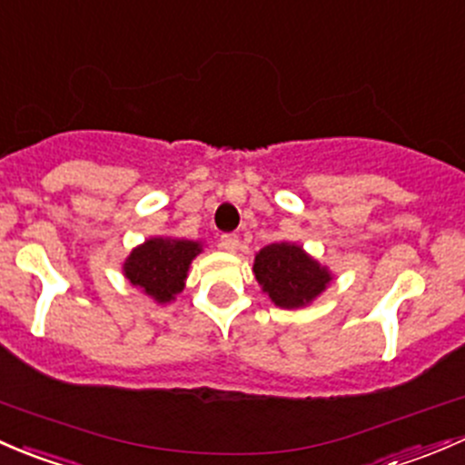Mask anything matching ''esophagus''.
Returning <instances> with one entry per match:
<instances>
[{"mask_svg": "<svg viewBox=\"0 0 465 465\" xmlns=\"http://www.w3.org/2000/svg\"><path fill=\"white\" fill-rule=\"evenodd\" d=\"M219 246L223 248V251H228V252H234L237 251V246H239V237L237 234H222V239H219Z\"/></svg>", "mask_w": 465, "mask_h": 465, "instance_id": "1", "label": "esophagus"}]
</instances>
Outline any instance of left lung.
I'll list each match as a JSON object with an SVG mask.
<instances>
[{"instance_id": "obj_1", "label": "left lung", "mask_w": 465, "mask_h": 465, "mask_svg": "<svg viewBox=\"0 0 465 465\" xmlns=\"http://www.w3.org/2000/svg\"><path fill=\"white\" fill-rule=\"evenodd\" d=\"M264 293L282 309H298L318 298L331 275L295 243H271L255 255L252 266Z\"/></svg>"}]
</instances>
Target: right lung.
Masks as SVG:
<instances>
[{"mask_svg": "<svg viewBox=\"0 0 465 465\" xmlns=\"http://www.w3.org/2000/svg\"><path fill=\"white\" fill-rule=\"evenodd\" d=\"M197 252H201V246L188 239H147L127 257L125 275L156 302H170L183 291L188 266Z\"/></svg>", "mask_w": 465, "mask_h": 465, "instance_id": "obj_1", "label": "right lung"}]
</instances>
